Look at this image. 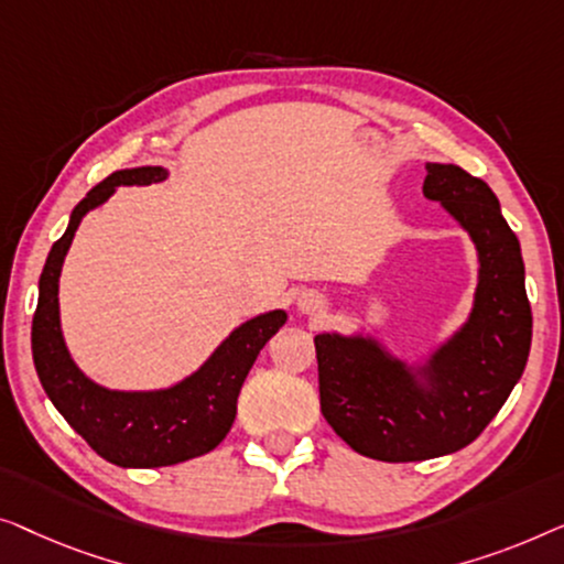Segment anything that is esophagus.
Returning a JSON list of instances; mask_svg holds the SVG:
<instances>
[{
    "label": "esophagus",
    "instance_id": "1",
    "mask_svg": "<svg viewBox=\"0 0 564 564\" xmlns=\"http://www.w3.org/2000/svg\"><path fill=\"white\" fill-rule=\"evenodd\" d=\"M296 306L301 314H322L324 312V299L319 291H301L296 299Z\"/></svg>",
    "mask_w": 564,
    "mask_h": 564
}]
</instances>
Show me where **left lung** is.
Returning <instances> with one entry per match:
<instances>
[{"label": "left lung", "instance_id": "obj_1", "mask_svg": "<svg viewBox=\"0 0 564 564\" xmlns=\"http://www.w3.org/2000/svg\"><path fill=\"white\" fill-rule=\"evenodd\" d=\"M424 169V196L465 229L478 256L465 322L416 360L365 329L314 337L324 419L355 452L383 463L467 447L511 395L531 347L521 245L496 194L459 165Z\"/></svg>", "mask_w": 564, "mask_h": 564}]
</instances>
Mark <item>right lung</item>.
<instances>
[{
	"mask_svg": "<svg viewBox=\"0 0 564 564\" xmlns=\"http://www.w3.org/2000/svg\"><path fill=\"white\" fill-rule=\"evenodd\" d=\"M169 178L163 165L115 171L70 212L66 232L53 242L37 283L33 316V360L47 399L61 416L107 463L120 467H165L212 452L227 437L237 414V395L252 362L289 314L271 308L235 327L199 368L165 388L120 391L91 380L70 358L61 329L58 281L63 260L86 214L120 186H148Z\"/></svg>",
	"mask_w": 564,
	"mask_h": 564,
	"instance_id": "add662e5",
	"label": "right lung"
}]
</instances>
